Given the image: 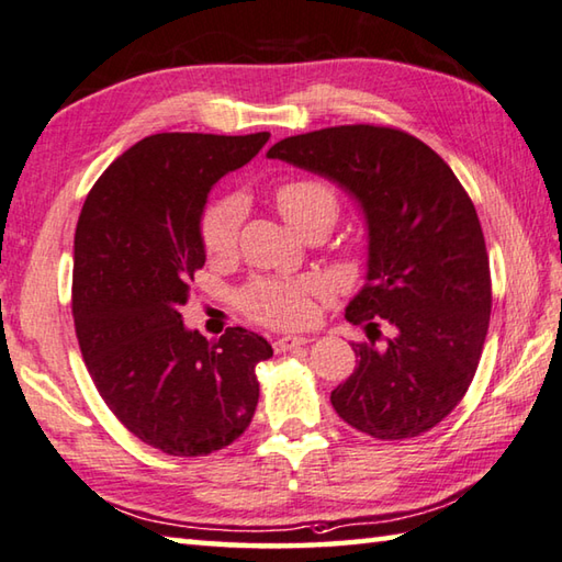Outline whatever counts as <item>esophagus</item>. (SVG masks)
<instances>
[{
	"mask_svg": "<svg viewBox=\"0 0 562 562\" xmlns=\"http://www.w3.org/2000/svg\"><path fill=\"white\" fill-rule=\"evenodd\" d=\"M306 342H311V338H306V336H279V338H273V350L276 352H286L291 348L306 346Z\"/></svg>",
	"mask_w": 562,
	"mask_h": 562,
	"instance_id": "1",
	"label": "esophagus"
}]
</instances>
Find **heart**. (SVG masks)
<instances>
[{
  "instance_id": "heart-1",
  "label": "heart",
  "mask_w": 562,
  "mask_h": 562,
  "mask_svg": "<svg viewBox=\"0 0 562 562\" xmlns=\"http://www.w3.org/2000/svg\"><path fill=\"white\" fill-rule=\"evenodd\" d=\"M276 206L283 220L296 232H306L313 224H330L338 216V196L333 187L321 180H289L281 182L273 192ZM241 226V202L236 196L206 206L200 220V236L206 254L222 256L236 246ZM318 291L311 281H281L259 279L246 286L239 296V306L246 316L263 326H301L313 313V293Z\"/></svg>"
}]
</instances>
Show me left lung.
Listing matches in <instances>:
<instances>
[{
    "label": "left lung",
    "mask_w": 562,
    "mask_h": 562,
    "mask_svg": "<svg viewBox=\"0 0 562 562\" xmlns=\"http://www.w3.org/2000/svg\"><path fill=\"white\" fill-rule=\"evenodd\" d=\"M266 157L328 177L366 216V286L346 318L368 340L352 342L358 368L330 392L333 407L375 439L429 431L464 397L488 330L474 202L429 145L397 127H323L279 140ZM380 325L393 330L382 347Z\"/></svg>",
    "instance_id": "8db88e82"
}]
</instances>
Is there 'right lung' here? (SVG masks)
I'll use <instances>...</instances> for the list:
<instances>
[{
	"label": "right lung",
	"mask_w": 562,
	"mask_h": 562,
	"mask_svg": "<svg viewBox=\"0 0 562 562\" xmlns=\"http://www.w3.org/2000/svg\"><path fill=\"white\" fill-rule=\"evenodd\" d=\"M269 133H157L98 177L74 239V323L93 385L127 431L170 457H204L244 435L259 402V333L220 340L184 328L204 266L206 194Z\"/></svg>",
	"instance_id": "1"
}]
</instances>
